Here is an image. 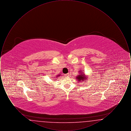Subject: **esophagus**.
I'll return each mask as SVG.
<instances>
[{
	"instance_id": "esophagus-1",
	"label": "esophagus",
	"mask_w": 131,
	"mask_h": 131,
	"mask_svg": "<svg viewBox=\"0 0 131 131\" xmlns=\"http://www.w3.org/2000/svg\"><path fill=\"white\" fill-rule=\"evenodd\" d=\"M69 75V73H68V74H66L65 75V77H68Z\"/></svg>"
}]
</instances>
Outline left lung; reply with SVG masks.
<instances>
[{"mask_svg": "<svg viewBox=\"0 0 131 131\" xmlns=\"http://www.w3.org/2000/svg\"><path fill=\"white\" fill-rule=\"evenodd\" d=\"M80 71H79V72H80ZM81 73H82V72H81ZM76 78L77 79L78 81H81V82L84 81H85L86 79H87L86 78L85 75L84 74H82H82H80V75H77Z\"/></svg>", "mask_w": 131, "mask_h": 131, "instance_id": "8db88e82", "label": "left lung"}]
</instances>
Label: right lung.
<instances>
[{"label":"right lung","mask_w":131,"mask_h":131,"mask_svg":"<svg viewBox=\"0 0 131 131\" xmlns=\"http://www.w3.org/2000/svg\"><path fill=\"white\" fill-rule=\"evenodd\" d=\"M59 75H57V77H59Z\"/></svg>","instance_id":"obj_1"}]
</instances>
